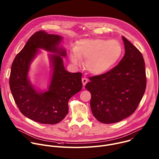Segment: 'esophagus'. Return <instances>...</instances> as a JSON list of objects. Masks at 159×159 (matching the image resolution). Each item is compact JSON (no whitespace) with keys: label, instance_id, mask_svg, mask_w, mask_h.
Returning <instances> with one entry per match:
<instances>
[{"label":"esophagus","instance_id":"obj_1","mask_svg":"<svg viewBox=\"0 0 159 159\" xmlns=\"http://www.w3.org/2000/svg\"><path fill=\"white\" fill-rule=\"evenodd\" d=\"M81 81H82V83H83V86H85V84L88 83V79L86 78H83L82 80H81Z\"/></svg>","mask_w":159,"mask_h":159}]
</instances>
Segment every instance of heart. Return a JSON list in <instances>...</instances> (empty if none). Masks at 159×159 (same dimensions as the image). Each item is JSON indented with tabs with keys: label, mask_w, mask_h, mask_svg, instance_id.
I'll use <instances>...</instances> for the list:
<instances>
[{
	"label": "heart",
	"mask_w": 159,
	"mask_h": 159,
	"mask_svg": "<svg viewBox=\"0 0 159 159\" xmlns=\"http://www.w3.org/2000/svg\"><path fill=\"white\" fill-rule=\"evenodd\" d=\"M121 54V45L116 40L84 39L70 50L69 58L75 66L81 65L82 59H86V69L92 75H98L112 69Z\"/></svg>",
	"instance_id": "1"
}]
</instances>
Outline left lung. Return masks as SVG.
I'll list each match as a JSON object with an SVG mask.
<instances>
[{"label": "left lung", "instance_id": "left-lung-1", "mask_svg": "<svg viewBox=\"0 0 159 159\" xmlns=\"http://www.w3.org/2000/svg\"><path fill=\"white\" fill-rule=\"evenodd\" d=\"M125 54L107 73L89 78L85 89L90 92V107L100 122L111 124L131 116L138 107L146 89L143 56L128 39L122 37Z\"/></svg>", "mask_w": 159, "mask_h": 159}]
</instances>
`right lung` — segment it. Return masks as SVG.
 <instances>
[{
	"mask_svg": "<svg viewBox=\"0 0 159 159\" xmlns=\"http://www.w3.org/2000/svg\"><path fill=\"white\" fill-rule=\"evenodd\" d=\"M63 37L39 31L29 39L11 66L9 85L14 101L21 113L42 124L54 125L68 113V101L81 91V73L66 70L62 57L66 50L61 45ZM43 49L50 52V78L48 89L41 91L31 82V64Z\"/></svg>",
	"mask_w": 159,
	"mask_h": 159,
	"instance_id": "add662e5",
	"label": "right lung"
}]
</instances>
